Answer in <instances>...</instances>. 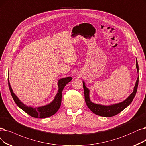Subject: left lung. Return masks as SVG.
Instances as JSON below:
<instances>
[{
	"label": "left lung",
	"mask_w": 146,
	"mask_h": 146,
	"mask_svg": "<svg viewBox=\"0 0 146 146\" xmlns=\"http://www.w3.org/2000/svg\"><path fill=\"white\" fill-rule=\"evenodd\" d=\"M136 67L137 71L138 72L139 69L137 60H136ZM138 79L139 78L138 77L135 83V86L133 88V91L129 96V97L126 99L123 102L108 106H102V105L100 104H96L91 102L89 98V90L87 88L86 86H85V83L83 81L84 98L87 106L88 107V108L93 113L100 116H102V117H113L114 115H117V114L122 111L125 108H126L133 101L137 93L138 85Z\"/></svg>",
	"instance_id": "1"
}]
</instances>
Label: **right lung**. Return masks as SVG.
<instances>
[{
	"instance_id": "right-lung-1",
	"label": "right lung",
	"mask_w": 146,
	"mask_h": 146,
	"mask_svg": "<svg viewBox=\"0 0 146 146\" xmlns=\"http://www.w3.org/2000/svg\"><path fill=\"white\" fill-rule=\"evenodd\" d=\"M72 77H66L64 78L60 79L58 81V87H59V90L57 92L54 100L50 104L46 105V106L39 107H31L26 106L23 103H22L19 99L14 94L12 88H11L9 81L8 80V86L11 94L12 95L15 104L18 106L21 110H23L25 113L28 114L29 115L32 116L35 118L44 119L50 117V116L54 115L58 110H59L62 102V91L65 86L72 80Z\"/></svg>"
}]
</instances>
